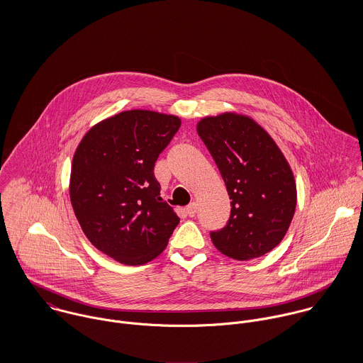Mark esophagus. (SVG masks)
I'll list each match as a JSON object with an SVG mask.
<instances>
[{
    "label": "esophagus",
    "mask_w": 363,
    "mask_h": 363,
    "mask_svg": "<svg viewBox=\"0 0 363 363\" xmlns=\"http://www.w3.org/2000/svg\"><path fill=\"white\" fill-rule=\"evenodd\" d=\"M186 212H187L189 216H194L196 212H197V204H196V203H191L190 206H187V207H186Z\"/></svg>",
    "instance_id": "esophagus-1"
}]
</instances>
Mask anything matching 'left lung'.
<instances>
[{
	"label": "left lung",
	"instance_id": "left-lung-1",
	"mask_svg": "<svg viewBox=\"0 0 363 363\" xmlns=\"http://www.w3.org/2000/svg\"><path fill=\"white\" fill-rule=\"evenodd\" d=\"M230 197L225 228L211 233L226 257L257 259L286 235L296 208V183L286 157L250 116L225 111L197 123Z\"/></svg>",
	"mask_w": 363,
	"mask_h": 363
}]
</instances>
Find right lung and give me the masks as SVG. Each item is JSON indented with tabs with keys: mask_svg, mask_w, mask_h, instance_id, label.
I'll return each mask as SVG.
<instances>
[{
	"mask_svg": "<svg viewBox=\"0 0 363 363\" xmlns=\"http://www.w3.org/2000/svg\"><path fill=\"white\" fill-rule=\"evenodd\" d=\"M182 120L152 110H125L95 124L72 157L69 199L89 242L125 265L156 259L180 218L160 197L159 154Z\"/></svg>",
	"mask_w": 363,
	"mask_h": 363,
	"instance_id": "right-lung-1",
	"label": "right lung"
}]
</instances>
